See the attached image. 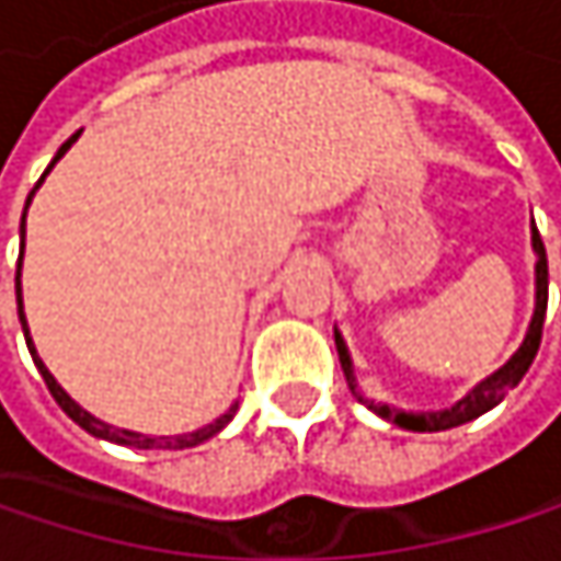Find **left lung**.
<instances>
[{"instance_id":"1","label":"left lung","mask_w":561,"mask_h":561,"mask_svg":"<svg viewBox=\"0 0 561 561\" xmlns=\"http://www.w3.org/2000/svg\"><path fill=\"white\" fill-rule=\"evenodd\" d=\"M533 253H536V308H533V321H529V331L519 344V351L506 360L504 367L497 374H491L488 380H481L474 390L468 396H461L451 409H438V412H402L396 405H387V402H374L367 399L364 392L357 390V380H354V364H351V354H347V344L341 337V331L334 328V344H337V357H341V370H344V380H347V390L357 396V402H364L370 412H377L380 419H387L399 428H409V432H445V428H455V425H465L484 412H491L506 392L513 390L536 351H539V341H542V321H546V301H549V263H546V247H542V237L539 230L533 227Z\"/></svg>"}]
</instances>
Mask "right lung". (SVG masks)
Here are the masks:
<instances>
[{"label": "right lung", "mask_w": 561, "mask_h": 561, "mask_svg": "<svg viewBox=\"0 0 561 561\" xmlns=\"http://www.w3.org/2000/svg\"><path fill=\"white\" fill-rule=\"evenodd\" d=\"M77 136L80 133H73L60 149H57L55 162L48 165V171L55 169L57 159L77 142ZM45 171V174H48ZM45 174H42V181H45ZM42 181L32 187V194H28V201H25V214H28V204H32V197H35V191L42 187ZM22 250H25V217H22ZM15 298H19V321H22V331H25V344H28V351H32V360H35V367H38V374L45 377V383H48V390L57 399V405L80 425V428H87L90 435H96V438H106V442H116V445H126V448H171V451H178V448H194V445H201V442H207V438H214L230 419H233V412H237V405H230L220 419H214L210 425H204V428H197V432H187V435H174V438H152V435H142V432H129V428H116V425H106V422H100L96 415H90L87 409H80L67 392L60 390V383H57L55 377H51V370L42 364V357H38V351H35V344H32V334H28V321H25V311H22V256H19V273H15Z\"/></svg>", "instance_id": "right-lung-1"}]
</instances>
